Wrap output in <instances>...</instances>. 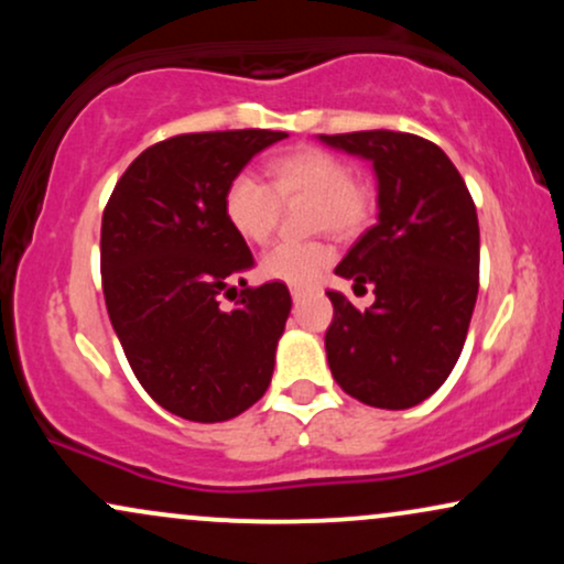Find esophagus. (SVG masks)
Masks as SVG:
<instances>
[{"mask_svg": "<svg viewBox=\"0 0 564 564\" xmlns=\"http://www.w3.org/2000/svg\"><path fill=\"white\" fill-rule=\"evenodd\" d=\"M307 294H310V289H302V286L291 289V296H294V302H302Z\"/></svg>", "mask_w": 564, "mask_h": 564, "instance_id": "1", "label": "esophagus"}]
</instances>
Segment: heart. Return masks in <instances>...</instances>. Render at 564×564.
I'll return each mask as SVG.
<instances>
[{
	"instance_id": "obj_1",
	"label": "heart",
	"mask_w": 564,
	"mask_h": 564,
	"mask_svg": "<svg viewBox=\"0 0 564 564\" xmlns=\"http://www.w3.org/2000/svg\"><path fill=\"white\" fill-rule=\"evenodd\" d=\"M313 198V228L334 236H355L371 223L373 191L352 177L345 159L323 148L304 145L268 161V183L251 172L230 180L223 196L225 219L243 241L268 243L278 228L281 204ZM334 260L332 246L323 241L278 243L264 251L260 273L268 281L289 286H310Z\"/></svg>"
}]
</instances>
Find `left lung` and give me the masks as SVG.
<instances>
[{
	"label": "left lung",
	"mask_w": 564,
	"mask_h": 564,
	"mask_svg": "<svg viewBox=\"0 0 564 564\" xmlns=\"http://www.w3.org/2000/svg\"><path fill=\"white\" fill-rule=\"evenodd\" d=\"M321 140L371 161L379 180V223L336 264L377 302L358 310L326 291L328 368L360 403L403 411L440 390L464 349L480 289L475 200L453 161L419 134L368 129Z\"/></svg>",
	"instance_id": "1"
}]
</instances>
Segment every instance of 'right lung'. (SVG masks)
Returning a JSON list of instances; mask_svg holds the SVG:
<instances>
[{
    "label": "right lung",
    "instance_id": "obj_1",
    "mask_svg": "<svg viewBox=\"0 0 564 564\" xmlns=\"http://www.w3.org/2000/svg\"><path fill=\"white\" fill-rule=\"evenodd\" d=\"M283 138L273 129L174 134L127 166L102 212L108 318L142 390L187 422H228L270 387L291 294L278 281L237 291L254 257L225 219L223 196ZM223 299L237 304L228 311Z\"/></svg>",
    "mask_w": 564,
    "mask_h": 564
}]
</instances>
